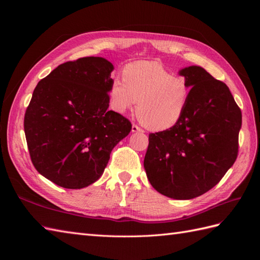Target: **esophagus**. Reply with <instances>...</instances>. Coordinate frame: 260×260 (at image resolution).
I'll list each match as a JSON object with an SVG mask.
<instances>
[{
    "instance_id": "34e87169",
    "label": "esophagus",
    "mask_w": 260,
    "mask_h": 260,
    "mask_svg": "<svg viewBox=\"0 0 260 260\" xmlns=\"http://www.w3.org/2000/svg\"><path fill=\"white\" fill-rule=\"evenodd\" d=\"M132 132H143V129H141L140 127H138L137 124H133L132 128H131Z\"/></svg>"
}]
</instances>
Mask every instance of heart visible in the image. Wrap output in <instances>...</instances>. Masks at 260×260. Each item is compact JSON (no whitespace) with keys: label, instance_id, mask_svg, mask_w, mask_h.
<instances>
[{"label":"heart","instance_id":"heart-1","mask_svg":"<svg viewBox=\"0 0 260 260\" xmlns=\"http://www.w3.org/2000/svg\"><path fill=\"white\" fill-rule=\"evenodd\" d=\"M122 75L114 78L108 90L109 106L116 113L123 114L138 101L139 120L154 131L170 129L184 116L191 96L184 77L154 60L130 62Z\"/></svg>","mask_w":260,"mask_h":260}]
</instances>
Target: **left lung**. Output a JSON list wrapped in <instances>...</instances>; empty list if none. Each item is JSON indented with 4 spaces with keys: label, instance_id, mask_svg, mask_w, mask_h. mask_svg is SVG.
Wrapping results in <instances>:
<instances>
[{
    "label": "left lung",
    "instance_id": "left-lung-1",
    "mask_svg": "<svg viewBox=\"0 0 260 260\" xmlns=\"http://www.w3.org/2000/svg\"><path fill=\"white\" fill-rule=\"evenodd\" d=\"M179 75L191 86L186 112L172 128L148 136L144 168L157 192L191 200L214 187L237 159L242 113L226 84L204 68Z\"/></svg>",
    "mask_w": 260,
    "mask_h": 260
}]
</instances>
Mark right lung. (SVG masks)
<instances>
[{
    "label": "right lung",
    "mask_w": 260,
    "mask_h": 260,
    "mask_svg": "<svg viewBox=\"0 0 260 260\" xmlns=\"http://www.w3.org/2000/svg\"><path fill=\"white\" fill-rule=\"evenodd\" d=\"M114 66L103 57L66 61L39 81L23 128L39 174L65 188H82L103 175L131 122L108 111Z\"/></svg>",
    "instance_id": "1"
}]
</instances>
